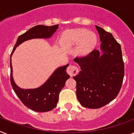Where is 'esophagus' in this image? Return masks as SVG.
Listing matches in <instances>:
<instances>
[{
	"instance_id": "esophagus-1",
	"label": "esophagus",
	"mask_w": 134,
	"mask_h": 134,
	"mask_svg": "<svg viewBox=\"0 0 134 134\" xmlns=\"http://www.w3.org/2000/svg\"><path fill=\"white\" fill-rule=\"evenodd\" d=\"M67 73L69 74L70 76H74L79 73V67L75 65H70L67 69Z\"/></svg>"
}]
</instances>
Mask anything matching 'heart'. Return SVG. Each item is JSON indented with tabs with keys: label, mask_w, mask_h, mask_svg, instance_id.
Instances as JSON below:
<instances>
[{
	"label": "heart",
	"mask_w": 134,
	"mask_h": 134,
	"mask_svg": "<svg viewBox=\"0 0 134 134\" xmlns=\"http://www.w3.org/2000/svg\"><path fill=\"white\" fill-rule=\"evenodd\" d=\"M63 43L69 46L80 44L79 53L87 54L96 46L97 37L95 34L86 29H74L67 30L63 35Z\"/></svg>",
	"instance_id": "obj_1"
}]
</instances>
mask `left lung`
<instances>
[{
  "label": "left lung",
  "mask_w": 134,
  "mask_h": 134,
  "mask_svg": "<svg viewBox=\"0 0 134 134\" xmlns=\"http://www.w3.org/2000/svg\"><path fill=\"white\" fill-rule=\"evenodd\" d=\"M102 42L99 51L94 49L74 61L81 71L74 79L76 82V96L80 104L88 108H99L116 97L122 85L125 63L121 46L112 34L95 26Z\"/></svg>",
  "instance_id": "left-lung-1"
}]
</instances>
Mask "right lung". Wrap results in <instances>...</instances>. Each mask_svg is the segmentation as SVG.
<instances>
[{"label": "right lung", "instance_id": "add662e5", "mask_svg": "<svg viewBox=\"0 0 134 134\" xmlns=\"http://www.w3.org/2000/svg\"><path fill=\"white\" fill-rule=\"evenodd\" d=\"M58 28V24L46 26H35L18 37L11 53V56L16 46L25 41L33 38H49ZM11 58V57H10ZM69 65L59 67L53 72L44 84L35 89H21L15 84L12 78V67L10 61V82L14 91L23 104L37 112H47L57 106L59 94L65 87V82L69 78L67 73Z\"/></svg>", "mask_w": 134, "mask_h": 134}]
</instances>
